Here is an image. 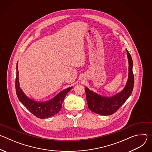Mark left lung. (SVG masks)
I'll return each mask as SVG.
<instances>
[{"mask_svg": "<svg viewBox=\"0 0 152 152\" xmlns=\"http://www.w3.org/2000/svg\"><path fill=\"white\" fill-rule=\"evenodd\" d=\"M129 62V76L124 89L112 97L101 96L88 88H85L86 101L89 110L96 114L109 115L115 113L131 95L134 84V76L132 72L133 62L131 54L126 49Z\"/></svg>", "mask_w": 152, "mask_h": 152, "instance_id": "obj_1", "label": "left lung"}]
</instances>
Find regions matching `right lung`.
<instances>
[{
	"label": "right lung",
	"mask_w": 152,
	"mask_h": 152,
	"mask_svg": "<svg viewBox=\"0 0 152 152\" xmlns=\"http://www.w3.org/2000/svg\"><path fill=\"white\" fill-rule=\"evenodd\" d=\"M72 86L60 92L50 100L40 102L28 98L19 86L18 64H17V75L15 79V90L20 102L33 115L39 118H46L55 115L61 110L62 103L66 94L71 90Z\"/></svg>",
	"instance_id": "1"
}]
</instances>
